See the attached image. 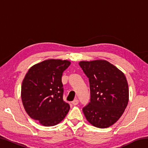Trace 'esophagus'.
Instances as JSON below:
<instances>
[{
    "mask_svg": "<svg viewBox=\"0 0 148 148\" xmlns=\"http://www.w3.org/2000/svg\"><path fill=\"white\" fill-rule=\"evenodd\" d=\"M78 102H79L78 100H77V99H74V101L72 102V104H73V105H74V106H76V105H77V104H78Z\"/></svg>",
    "mask_w": 148,
    "mask_h": 148,
    "instance_id": "34e87169",
    "label": "esophagus"
}]
</instances>
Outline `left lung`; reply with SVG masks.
<instances>
[{"label": "left lung", "mask_w": 148, "mask_h": 148, "mask_svg": "<svg viewBox=\"0 0 148 148\" xmlns=\"http://www.w3.org/2000/svg\"><path fill=\"white\" fill-rule=\"evenodd\" d=\"M89 77L91 101L83 108L90 124L101 129L114 125L129 102V86L125 74L106 60L79 62Z\"/></svg>", "instance_id": "obj_1"}]
</instances>
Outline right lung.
Instances as JSON below:
<instances>
[{"instance_id": "right-lung-1", "label": "right lung", "mask_w": 148, "mask_h": 148, "mask_svg": "<svg viewBox=\"0 0 148 148\" xmlns=\"http://www.w3.org/2000/svg\"><path fill=\"white\" fill-rule=\"evenodd\" d=\"M70 64L68 60H45L32 66L23 80L21 97L25 110L43 126L59 123L69 111V104L62 99L61 77Z\"/></svg>"}]
</instances>
